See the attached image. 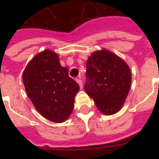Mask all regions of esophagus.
I'll use <instances>...</instances> for the list:
<instances>
[{"label": "esophagus", "instance_id": "esophagus-1", "mask_svg": "<svg viewBox=\"0 0 159 159\" xmlns=\"http://www.w3.org/2000/svg\"><path fill=\"white\" fill-rule=\"evenodd\" d=\"M76 83L79 84V86H80V88H81V89L83 88V82H82V80L78 79V78H77V79H76Z\"/></svg>", "mask_w": 159, "mask_h": 159}]
</instances>
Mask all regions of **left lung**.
<instances>
[{
    "label": "left lung",
    "instance_id": "obj_1",
    "mask_svg": "<svg viewBox=\"0 0 159 159\" xmlns=\"http://www.w3.org/2000/svg\"><path fill=\"white\" fill-rule=\"evenodd\" d=\"M84 89L106 115L117 113L129 92L131 72L123 59L107 49L93 52L87 60Z\"/></svg>",
    "mask_w": 159,
    "mask_h": 159
}]
</instances>
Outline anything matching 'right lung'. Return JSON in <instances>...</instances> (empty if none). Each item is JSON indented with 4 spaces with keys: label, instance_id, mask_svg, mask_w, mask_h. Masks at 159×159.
Masks as SVG:
<instances>
[{
    "label": "right lung",
    "instance_id": "right-lung-1",
    "mask_svg": "<svg viewBox=\"0 0 159 159\" xmlns=\"http://www.w3.org/2000/svg\"><path fill=\"white\" fill-rule=\"evenodd\" d=\"M23 83L31 102L41 115L54 123L65 122L71 114L79 85L59 64L51 50L37 53L23 72Z\"/></svg>",
    "mask_w": 159,
    "mask_h": 159
}]
</instances>
